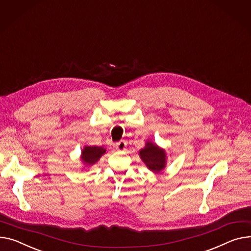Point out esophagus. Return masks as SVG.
I'll list each match as a JSON object with an SVG mask.
<instances>
[{
	"instance_id": "1",
	"label": "esophagus",
	"mask_w": 251,
	"mask_h": 251,
	"mask_svg": "<svg viewBox=\"0 0 251 251\" xmlns=\"http://www.w3.org/2000/svg\"><path fill=\"white\" fill-rule=\"evenodd\" d=\"M115 147L117 150H124L126 147V142L124 140H121L115 144Z\"/></svg>"
}]
</instances>
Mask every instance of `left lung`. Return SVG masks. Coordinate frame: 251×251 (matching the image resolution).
Segmentation results:
<instances>
[{"instance_id": "left-lung-1", "label": "left lung", "mask_w": 251, "mask_h": 251, "mask_svg": "<svg viewBox=\"0 0 251 251\" xmlns=\"http://www.w3.org/2000/svg\"><path fill=\"white\" fill-rule=\"evenodd\" d=\"M140 157L147 168L154 173L160 172L165 165L164 150L158 148L155 144L147 142L145 147L140 150Z\"/></svg>"}]
</instances>
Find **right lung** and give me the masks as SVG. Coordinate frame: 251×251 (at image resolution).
<instances>
[{
  "label": "right lung",
  "instance_id": "right-lung-1",
  "mask_svg": "<svg viewBox=\"0 0 251 251\" xmlns=\"http://www.w3.org/2000/svg\"><path fill=\"white\" fill-rule=\"evenodd\" d=\"M105 152L102 146H86L81 151V159L86 164H94Z\"/></svg>",
  "mask_w": 251,
  "mask_h": 251
}]
</instances>
